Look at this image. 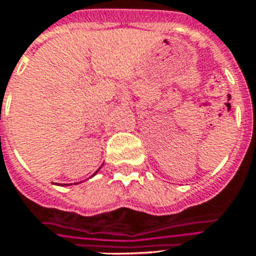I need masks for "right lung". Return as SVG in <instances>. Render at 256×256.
Instances as JSON below:
<instances>
[{"label": "right lung", "instance_id": "add662e5", "mask_svg": "<svg viewBox=\"0 0 256 256\" xmlns=\"http://www.w3.org/2000/svg\"><path fill=\"white\" fill-rule=\"evenodd\" d=\"M96 171H98V170H96ZM66 186H68V184H66Z\"/></svg>", "mask_w": 256, "mask_h": 256}]
</instances>
